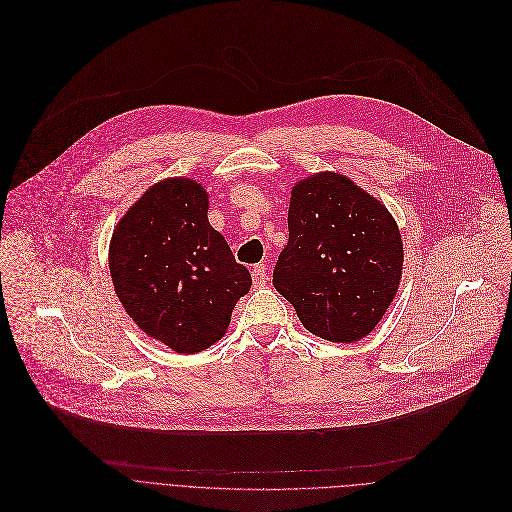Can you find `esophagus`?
<instances>
[{"label":"esophagus","mask_w":512,"mask_h":512,"mask_svg":"<svg viewBox=\"0 0 512 512\" xmlns=\"http://www.w3.org/2000/svg\"><path fill=\"white\" fill-rule=\"evenodd\" d=\"M252 282H254V286H264L268 282V272H266L264 264H256L252 268Z\"/></svg>","instance_id":"1"}]
</instances>
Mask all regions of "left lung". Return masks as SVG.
<instances>
[{"instance_id": "left-lung-1", "label": "left lung", "mask_w": 512, "mask_h": 512, "mask_svg": "<svg viewBox=\"0 0 512 512\" xmlns=\"http://www.w3.org/2000/svg\"><path fill=\"white\" fill-rule=\"evenodd\" d=\"M401 270V234L377 197L333 171L292 185L272 284L306 331L333 343L363 339L387 313Z\"/></svg>"}]
</instances>
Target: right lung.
<instances>
[{
    "label": "right lung",
    "instance_id": "add662e5",
    "mask_svg": "<svg viewBox=\"0 0 512 512\" xmlns=\"http://www.w3.org/2000/svg\"><path fill=\"white\" fill-rule=\"evenodd\" d=\"M208 210V189L195 179H161L119 220L109 246L127 315L147 337L183 355L220 341L252 286Z\"/></svg>",
    "mask_w": 512,
    "mask_h": 512
}]
</instances>
